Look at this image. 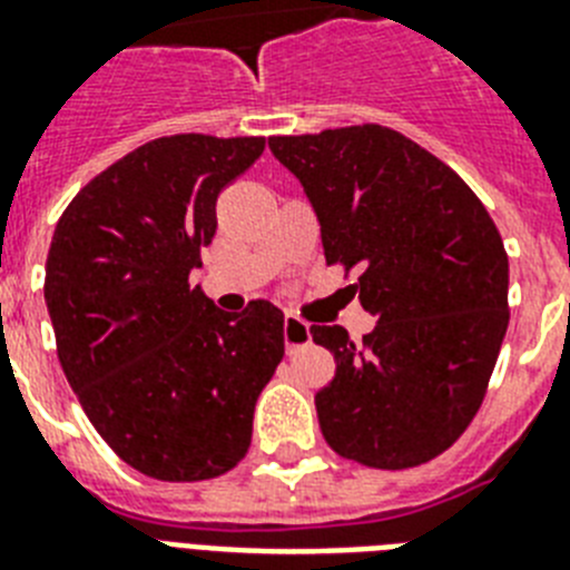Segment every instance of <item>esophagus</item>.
<instances>
[{
  "label": "esophagus",
  "instance_id": "1",
  "mask_svg": "<svg viewBox=\"0 0 570 570\" xmlns=\"http://www.w3.org/2000/svg\"><path fill=\"white\" fill-rule=\"evenodd\" d=\"M282 336H285V347L288 351H299L311 342V328L308 322H302L299 316H285L282 322Z\"/></svg>",
  "mask_w": 570,
  "mask_h": 570
}]
</instances>
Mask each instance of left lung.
Wrapping results in <instances>:
<instances>
[{
    "instance_id": "left-lung-1",
    "label": "left lung",
    "mask_w": 570,
    "mask_h": 570,
    "mask_svg": "<svg viewBox=\"0 0 570 570\" xmlns=\"http://www.w3.org/2000/svg\"><path fill=\"white\" fill-rule=\"evenodd\" d=\"M305 188L325 262L360 268L371 334L311 325L336 374L316 394L345 460L402 471L440 456L476 416L508 331V254L485 205L407 136L351 125L274 136Z\"/></svg>"
}]
</instances>
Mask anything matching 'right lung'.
Wrapping results in <instances>:
<instances>
[{"label": "right lung", "instance_id": "add662e5", "mask_svg": "<svg viewBox=\"0 0 570 570\" xmlns=\"http://www.w3.org/2000/svg\"><path fill=\"white\" fill-rule=\"evenodd\" d=\"M262 150V136L154 139L90 179L50 239L45 302L65 376L99 436L154 480H214L248 454L285 354L276 305L225 314L188 282L216 196Z\"/></svg>", "mask_w": 570, "mask_h": 570}]
</instances>
